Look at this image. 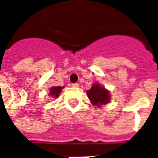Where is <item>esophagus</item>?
I'll use <instances>...</instances> for the list:
<instances>
[{
	"label": "esophagus",
	"mask_w": 158,
	"mask_h": 158,
	"mask_svg": "<svg viewBox=\"0 0 158 158\" xmlns=\"http://www.w3.org/2000/svg\"><path fill=\"white\" fill-rule=\"evenodd\" d=\"M79 86V85L78 83H74V84H73V87H74V88H78Z\"/></svg>",
	"instance_id": "esophagus-1"
}]
</instances>
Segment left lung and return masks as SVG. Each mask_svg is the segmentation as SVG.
Segmentation results:
<instances>
[{"instance_id":"1","label":"left lung","mask_w":158,"mask_h":158,"mask_svg":"<svg viewBox=\"0 0 158 158\" xmlns=\"http://www.w3.org/2000/svg\"><path fill=\"white\" fill-rule=\"evenodd\" d=\"M87 96L93 106L100 107L110 102V93L98 83H94L91 88L86 91Z\"/></svg>"}]
</instances>
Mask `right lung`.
<instances>
[{
  "label": "right lung",
  "instance_id": "1",
  "mask_svg": "<svg viewBox=\"0 0 158 158\" xmlns=\"http://www.w3.org/2000/svg\"><path fill=\"white\" fill-rule=\"evenodd\" d=\"M63 89V87L61 86H56V87H52L50 89V93H49V96H52V97H57L59 96V94L61 93L62 89Z\"/></svg>",
  "mask_w": 158,
  "mask_h": 158
}]
</instances>
